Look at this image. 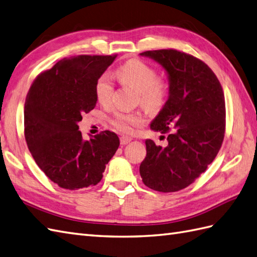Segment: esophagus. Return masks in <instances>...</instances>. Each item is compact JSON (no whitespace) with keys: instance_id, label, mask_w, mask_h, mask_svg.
<instances>
[{"instance_id":"34e87169","label":"esophagus","mask_w":257,"mask_h":257,"mask_svg":"<svg viewBox=\"0 0 257 257\" xmlns=\"http://www.w3.org/2000/svg\"><path fill=\"white\" fill-rule=\"evenodd\" d=\"M133 140L130 138V137H124V136H122V137H120V143L122 146H124V145H128V143Z\"/></svg>"}]
</instances>
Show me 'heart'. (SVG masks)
<instances>
[{
	"instance_id": "b5f03b06",
	"label": "heart",
	"mask_w": 257,
	"mask_h": 257,
	"mask_svg": "<svg viewBox=\"0 0 257 257\" xmlns=\"http://www.w3.org/2000/svg\"><path fill=\"white\" fill-rule=\"evenodd\" d=\"M115 75L122 85L139 93L140 105L149 112H156L168 98L169 88L166 83L157 79L156 70L138 59H131L120 65ZM95 96L101 105L109 104L114 84L108 74L100 75L95 83ZM141 119L137 115L118 114L114 120L115 127L121 133H130L134 126H138Z\"/></svg>"
}]
</instances>
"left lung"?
<instances>
[{
	"label": "left lung",
	"instance_id": "1",
	"mask_svg": "<svg viewBox=\"0 0 257 257\" xmlns=\"http://www.w3.org/2000/svg\"><path fill=\"white\" fill-rule=\"evenodd\" d=\"M165 71L169 95L150 123L168 136L169 145L147 139V157L140 164L142 182L162 193L177 192L204 173L221 148L225 128V104L221 84L206 63L177 50L140 53Z\"/></svg>",
	"mask_w": 257,
	"mask_h": 257
}]
</instances>
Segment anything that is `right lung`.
<instances>
[{"label": "right lung", "mask_w": 257, "mask_h": 257, "mask_svg": "<svg viewBox=\"0 0 257 257\" xmlns=\"http://www.w3.org/2000/svg\"><path fill=\"white\" fill-rule=\"evenodd\" d=\"M116 56L64 58L39 74L24 107L25 138L36 163L58 186L86 188L100 182L119 147L106 130L83 139L79 123L96 105L95 83Z\"/></svg>", "instance_id": "add662e5"}]
</instances>
